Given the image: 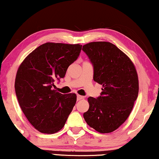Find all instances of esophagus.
I'll list each match as a JSON object with an SVG mask.
<instances>
[{
	"label": "esophagus",
	"instance_id": "obj_1",
	"mask_svg": "<svg viewBox=\"0 0 159 159\" xmlns=\"http://www.w3.org/2000/svg\"><path fill=\"white\" fill-rule=\"evenodd\" d=\"M82 99H84L83 96L79 95V94H78V95H77V100H81Z\"/></svg>",
	"mask_w": 159,
	"mask_h": 159
}]
</instances>
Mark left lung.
I'll use <instances>...</instances> for the list:
<instances>
[{
	"label": "left lung",
	"mask_w": 159,
	"mask_h": 159,
	"mask_svg": "<svg viewBox=\"0 0 159 159\" xmlns=\"http://www.w3.org/2000/svg\"><path fill=\"white\" fill-rule=\"evenodd\" d=\"M94 68L93 79L103 85L100 96L89 97L84 118L102 134L111 133L123 124L138 97L136 68L127 55L108 42H92L83 46Z\"/></svg>",
	"instance_id": "1"
}]
</instances>
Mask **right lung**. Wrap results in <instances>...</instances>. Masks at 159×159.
Returning <instances> with one entry per match:
<instances>
[{
    "label": "right lung",
    "instance_id": "right-lung-1",
    "mask_svg": "<svg viewBox=\"0 0 159 159\" xmlns=\"http://www.w3.org/2000/svg\"><path fill=\"white\" fill-rule=\"evenodd\" d=\"M82 45L47 43L36 48L18 68L15 93L30 123L43 134H55L65 126L75 105V93L56 92L54 82L64 78L79 56Z\"/></svg>",
    "mask_w": 159,
    "mask_h": 159
}]
</instances>
